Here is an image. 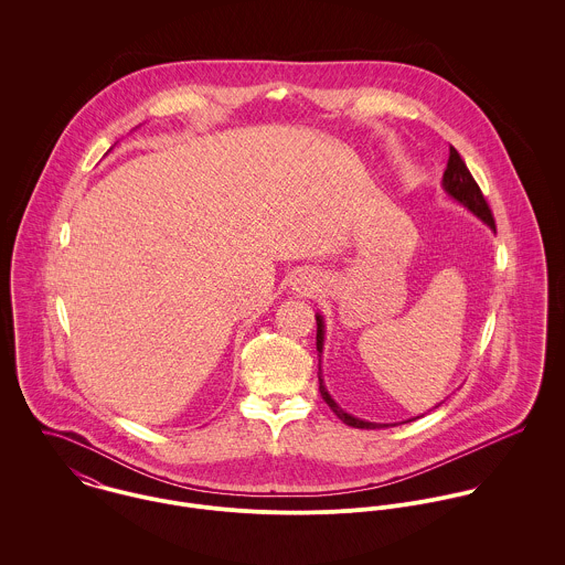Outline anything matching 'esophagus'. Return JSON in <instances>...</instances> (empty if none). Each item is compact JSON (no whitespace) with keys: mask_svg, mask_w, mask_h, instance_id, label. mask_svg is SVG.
<instances>
[{"mask_svg":"<svg viewBox=\"0 0 565 565\" xmlns=\"http://www.w3.org/2000/svg\"><path fill=\"white\" fill-rule=\"evenodd\" d=\"M316 287H318V278H316V274H311V271H302V274H298L296 280H294V289L300 291V294H313Z\"/></svg>","mask_w":565,"mask_h":565,"instance_id":"esophagus-1","label":"esophagus"}]
</instances>
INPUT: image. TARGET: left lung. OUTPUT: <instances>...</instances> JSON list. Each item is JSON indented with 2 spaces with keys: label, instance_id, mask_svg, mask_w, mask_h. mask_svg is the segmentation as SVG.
Returning a JSON list of instances; mask_svg holds the SVG:
<instances>
[{
  "label": "left lung",
  "instance_id": "left-lung-1",
  "mask_svg": "<svg viewBox=\"0 0 565 565\" xmlns=\"http://www.w3.org/2000/svg\"><path fill=\"white\" fill-rule=\"evenodd\" d=\"M441 184H444V191H446L452 200L461 202L468 211H472L479 220H483L484 224H487L491 231H495V222H493V215H491V211H489V206H487V200L483 198V191H481V186L477 184V180L472 178L470 169L466 167V162H463V159L459 157V152H457L455 148H450V159H448V167H446V171H444V180H441ZM316 320H318V341H316V343H318V352L322 354V316H316ZM320 374H322V367H320ZM320 394H322L323 403L328 404V406L332 408V413H334L343 424H348V426H354V428H385V426H390V424H374V422H365V419H359V417H354V415L345 413L339 404L334 403V401L330 398V394L326 392V385H323L322 376H320Z\"/></svg>",
  "mask_w": 565,
  "mask_h": 565
}]
</instances>
